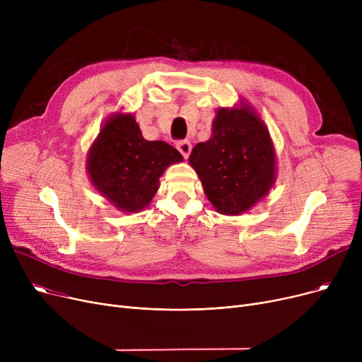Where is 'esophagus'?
<instances>
[{
    "label": "esophagus",
    "instance_id": "esophagus-1",
    "mask_svg": "<svg viewBox=\"0 0 362 362\" xmlns=\"http://www.w3.org/2000/svg\"><path fill=\"white\" fill-rule=\"evenodd\" d=\"M177 149H179V152H180V154H182L185 158H187V157H189V154H191L192 145H191V142L182 141V142H179V144H177Z\"/></svg>",
    "mask_w": 362,
    "mask_h": 362
}]
</instances>
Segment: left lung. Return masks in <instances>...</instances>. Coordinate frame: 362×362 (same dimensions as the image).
<instances>
[{
    "label": "left lung",
    "mask_w": 362,
    "mask_h": 362,
    "mask_svg": "<svg viewBox=\"0 0 362 362\" xmlns=\"http://www.w3.org/2000/svg\"><path fill=\"white\" fill-rule=\"evenodd\" d=\"M189 164L204 192L224 216H240L267 197L277 179L273 139L246 101L216 111L211 138L194 146Z\"/></svg>",
    "instance_id": "1"
}]
</instances>
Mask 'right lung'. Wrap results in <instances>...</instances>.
I'll use <instances>...</instances> for the list:
<instances>
[{
  "label": "right lung",
  "mask_w": 362,
  "mask_h": 362,
  "mask_svg": "<svg viewBox=\"0 0 362 362\" xmlns=\"http://www.w3.org/2000/svg\"><path fill=\"white\" fill-rule=\"evenodd\" d=\"M180 152L164 141H146L133 112H112L88 149L92 186L122 213H139L160 187L167 167L182 163Z\"/></svg>",
  "instance_id": "add662e5"
}]
</instances>
